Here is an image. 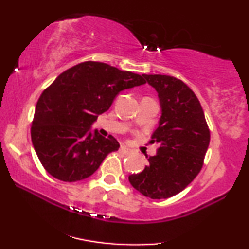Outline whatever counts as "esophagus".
<instances>
[{
	"label": "esophagus",
	"mask_w": 249,
	"mask_h": 249,
	"mask_svg": "<svg viewBox=\"0 0 249 249\" xmlns=\"http://www.w3.org/2000/svg\"><path fill=\"white\" fill-rule=\"evenodd\" d=\"M119 152H120L121 154H124V155H127V154H130V153H131L130 149L125 147V146H121L120 149H119Z\"/></svg>",
	"instance_id": "esophagus-1"
}]
</instances>
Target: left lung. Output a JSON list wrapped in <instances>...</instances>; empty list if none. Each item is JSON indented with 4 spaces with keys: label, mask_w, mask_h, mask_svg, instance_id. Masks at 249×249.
<instances>
[{
    "label": "left lung",
    "mask_w": 249,
    "mask_h": 249,
    "mask_svg": "<svg viewBox=\"0 0 249 249\" xmlns=\"http://www.w3.org/2000/svg\"><path fill=\"white\" fill-rule=\"evenodd\" d=\"M142 77L158 91L161 103L162 115L151 141L159 148L142 172L129 176V182L149 198H169L202 170L210 129L198 98L182 80L165 74Z\"/></svg>",
    "instance_id": "1"
}]
</instances>
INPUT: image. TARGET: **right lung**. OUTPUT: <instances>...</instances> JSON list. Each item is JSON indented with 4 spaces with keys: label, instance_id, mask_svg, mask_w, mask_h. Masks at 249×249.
<instances>
[{
    "label": "right lung",
    "instance_id": "right-lung-1",
    "mask_svg": "<svg viewBox=\"0 0 249 249\" xmlns=\"http://www.w3.org/2000/svg\"><path fill=\"white\" fill-rule=\"evenodd\" d=\"M146 83L141 74L103 62L86 61L60 74L36 104L32 142L44 169L61 181L90 177L120 145L90 132V125L110 108L121 90Z\"/></svg>",
    "mask_w": 249,
    "mask_h": 249
}]
</instances>
